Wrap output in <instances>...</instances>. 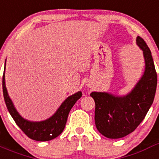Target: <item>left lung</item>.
<instances>
[{
  "label": "left lung",
  "instance_id": "8db88e82",
  "mask_svg": "<svg viewBox=\"0 0 159 159\" xmlns=\"http://www.w3.org/2000/svg\"><path fill=\"white\" fill-rule=\"evenodd\" d=\"M137 44L143 51L146 69L134 90L124 97L104 92H92L95 102V122L97 130L109 139H119L134 131L152 105L156 92L157 72L151 52L140 36Z\"/></svg>",
  "mask_w": 159,
  "mask_h": 159
}]
</instances>
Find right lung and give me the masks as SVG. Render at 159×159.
Listing matches in <instances>:
<instances>
[{
	"label": "right lung",
	"mask_w": 159,
	"mask_h": 159,
	"mask_svg": "<svg viewBox=\"0 0 159 159\" xmlns=\"http://www.w3.org/2000/svg\"><path fill=\"white\" fill-rule=\"evenodd\" d=\"M2 88L5 104L15 123L28 137L36 141L40 142L52 140L62 133L65 127L67 116L76 101L82 96L81 92L71 95L61 104L54 116L45 121L32 123L24 119L14 107L5 88V72L3 74Z\"/></svg>",
	"instance_id": "obj_1"
}]
</instances>
